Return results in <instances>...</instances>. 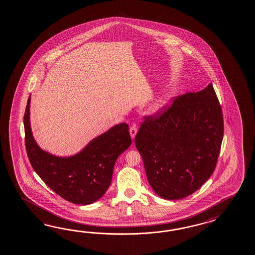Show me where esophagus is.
<instances>
[{
	"label": "esophagus",
	"instance_id": "esophagus-1",
	"mask_svg": "<svg viewBox=\"0 0 255 255\" xmlns=\"http://www.w3.org/2000/svg\"><path fill=\"white\" fill-rule=\"evenodd\" d=\"M136 132H137V128L135 126L131 127L130 129H129V133H130L131 138H134L136 136Z\"/></svg>",
	"mask_w": 255,
	"mask_h": 255
}]
</instances>
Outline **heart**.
<instances>
[{
	"instance_id": "1",
	"label": "heart",
	"mask_w": 255,
	"mask_h": 255,
	"mask_svg": "<svg viewBox=\"0 0 255 255\" xmlns=\"http://www.w3.org/2000/svg\"><path fill=\"white\" fill-rule=\"evenodd\" d=\"M161 107H162V103L160 99H155L149 106V111L151 113L159 112Z\"/></svg>"
}]
</instances>
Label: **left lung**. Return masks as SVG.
<instances>
[{
  "instance_id": "8db88e82",
  "label": "left lung",
  "mask_w": 255,
  "mask_h": 255,
  "mask_svg": "<svg viewBox=\"0 0 255 255\" xmlns=\"http://www.w3.org/2000/svg\"><path fill=\"white\" fill-rule=\"evenodd\" d=\"M224 134L212 83L145 118L135 137L149 185L167 200L192 195L211 176Z\"/></svg>"
}]
</instances>
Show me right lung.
Here are the masks:
<instances>
[{
	"mask_svg": "<svg viewBox=\"0 0 255 255\" xmlns=\"http://www.w3.org/2000/svg\"><path fill=\"white\" fill-rule=\"evenodd\" d=\"M30 102L24 117L25 148L30 163L44 183L67 201L90 205L100 199L112 180L116 160L130 146L127 123L116 125L93 138L78 153L56 156L36 142L30 124Z\"/></svg>",
	"mask_w": 255,
	"mask_h": 255,
	"instance_id": "obj_1",
	"label": "right lung"
}]
</instances>
